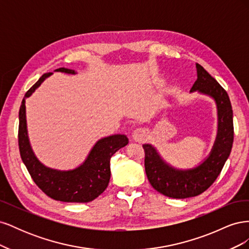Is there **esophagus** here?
I'll list each match as a JSON object with an SVG mask.
<instances>
[{"label":"esophagus","instance_id":"esophagus-1","mask_svg":"<svg viewBox=\"0 0 249 249\" xmlns=\"http://www.w3.org/2000/svg\"><path fill=\"white\" fill-rule=\"evenodd\" d=\"M147 136V132L145 129H142V127H138V129L133 132V139L137 142H142Z\"/></svg>","mask_w":249,"mask_h":249}]
</instances>
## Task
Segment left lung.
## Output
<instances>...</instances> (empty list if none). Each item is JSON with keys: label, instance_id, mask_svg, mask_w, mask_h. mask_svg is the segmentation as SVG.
I'll use <instances>...</instances> for the list:
<instances>
[{"label": "left lung", "instance_id": "obj_1", "mask_svg": "<svg viewBox=\"0 0 249 249\" xmlns=\"http://www.w3.org/2000/svg\"><path fill=\"white\" fill-rule=\"evenodd\" d=\"M197 80L191 91L208 94L215 99L218 107V135L215 145L208 159L191 170H177L165 164L156 149L143 145L144 166L150 185L158 192L172 198L196 196L211 187L224 166L233 142L232 109L228 92L200 64H196Z\"/></svg>", "mask_w": 249, "mask_h": 249}]
</instances>
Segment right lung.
Segmentation results:
<instances>
[{
    "label": "right lung",
    "mask_w": 249,
    "mask_h": 249,
    "mask_svg": "<svg viewBox=\"0 0 249 249\" xmlns=\"http://www.w3.org/2000/svg\"><path fill=\"white\" fill-rule=\"evenodd\" d=\"M57 71L74 73V71L60 67ZM52 72L43 73L30 88L22 99L19 108L18 147L22 162L34 183L49 197L65 202H88L95 199L108 187L110 180V159L119 148L129 141L124 135H113L96 142L87 160L80 167L70 171H58L48 168L36 159L27 135L26 99L31 95L44 79Z\"/></svg>",
    "instance_id": "add662e5"
}]
</instances>
